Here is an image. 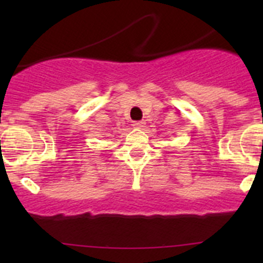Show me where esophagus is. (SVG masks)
Wrapping results in <instances>:
<instances>
[{
    "instance_id": "34e87169",
    "label": "esophagus",
    "mask_w": 263,
    "mask_h": 263,
    "mask_svg": "<svg viewBox=\"0 0 263 263\" xmlns=\"http://www.w3.org/2000/svg\"><path fill=\"white\" fill-rule=\"evenodd\" d=\"M132 126H134L135 128H142V127H145V121H136L134 122Z\"/></svg>"
}]
</instances>
